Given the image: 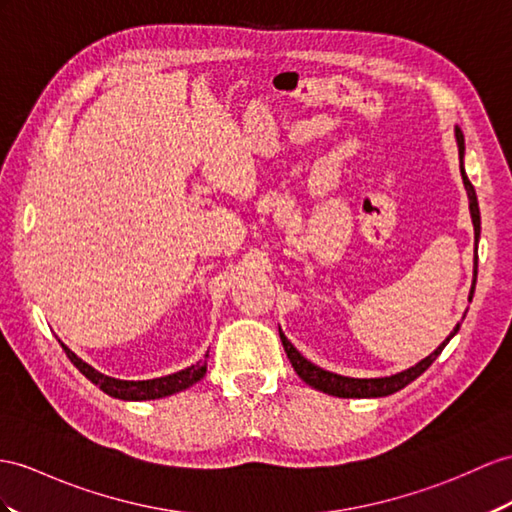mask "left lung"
Returning <instances> with one entry per match:
<instances>
[{"label":"left lung","mask_w":512,"mask_h":512,"mask_svg":"<svg viewBox=\"0 0 512 512\" xmlns=\"http://www.w3.org/2000/svg\"><path fill=\"white\" fill-rule=\"evenodd\" d=\"M456 141H458V154H460V176H463L465 182V189L469 195V210H471V219H473V232H476V247H478V239H480V208H478V197H476V189H473V184L469 182L465 167H463V154H465V139H463V132L460 128H456ZM476 278H478V265L473 269V284H471V293H469V302L473 297V291H476ZM460 323L454 328V332L447 336V339L436 347V350L428 356L423 358L421 363H417L415 367H410L402 373H395V376L389 378H369V380H360V378H345V376H336V373H330L326 369H321L317 365L310 363L302 354H299L295 347L291 345V341L286 339L280 330V339L284 345V352L289 356L291 365L295 369V373L299 378H302L306 384L315 386V389L328 393V395H336V397H384V395H391L395 391L404 389L406 384L413 382L415 378H419L423 371H426L439 354L443 352V347L450 343L452 336L458 332Z\"/></svg>","instance_id":"left-lung-1"}]
</instances>
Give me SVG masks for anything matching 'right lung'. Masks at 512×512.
Instances as JSON below:
<instances>
[{
	"label": "right lung",
	"mask_w": 512,
	"mask_h": 512,
	"mask_svg": "<svg viewBox=\"0 0 512 512\" xmlns=\"http://www.w3.org/2000/svg\"><path fill=\"white\" fill-rule=\"evenodd\" d=\"M62 350H65V354L69 356L71 363L76 365L86 378H89L93 384H97L104 393H108L112 397H119V400H136V402L158 400V397H165V395L189 389L191 384H195L197 380H202L204 373H206V360H199L197 365L186 367L178 373H171V376H165V378L139 380V382L117 380V378L104 376V373H99L91 365H86L84 360L73 354L67 345H62ZM206 358H208V354H206Z\"/></svg>",
	"instance_id": "1"
}]
</instances>
